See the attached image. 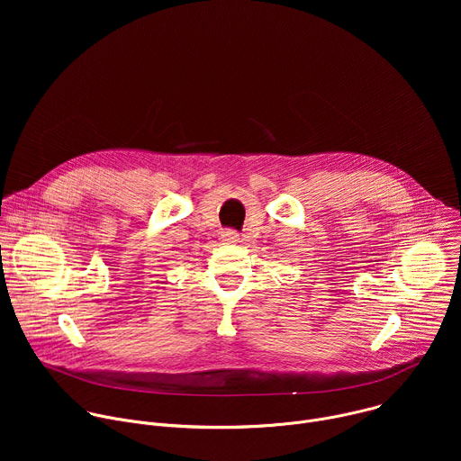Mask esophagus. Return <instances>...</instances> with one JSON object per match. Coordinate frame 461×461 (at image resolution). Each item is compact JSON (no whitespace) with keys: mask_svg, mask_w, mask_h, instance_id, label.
I'll return each instance as SVG.
<instances>
[{"mask_svg":"<svg viewBox=\"0 0 461 461\" xmlns=\"http://www.w3.org/2000/svg\"><path fill=\"white\" fill-rule=\"evenodd\" d=\"M222 240H224L226 244H237V242H240V235H239L237 231H233V230H226V231L222 233Z\"/></svg>","mask_w":461,"mask_h":461,"instance_id":"34e87169","label":"esophagus"}]
</instances>
